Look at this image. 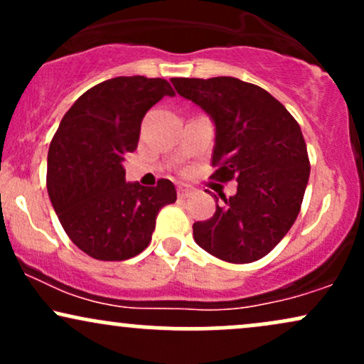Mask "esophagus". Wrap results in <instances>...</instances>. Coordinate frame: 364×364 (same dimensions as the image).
<instances>
[{"label": "esophagus", "mask_w": 364, "mask_h": 364, "mask_svg": "<svg viewBox=\"0 0 364 364\" xmlns=\"http://www.w3.org/2000/svg\"><path fill=\"white\" fill-rule=\"evenodd\" d=\"M193 193V188L188 186V185H179L178 186V196L179 198H186V196H190Z\"/></svg>", "instance_id": "1"}]
</instances>
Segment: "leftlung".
I'll use <instances>...</instances> for the list:
<instances>
[{
    "label": "left lung",
    "mask_w": 364,
    "mask_h": 364,
    "mask_svg": "<svg viewBox=\"0 0 364 364\" xmlns=\"http://www.w3.org/2000/svg\"><path fill=\"white\" fill-rule=\"evenodd\" d=\"M174 89L198 104L215 123L212 179H236L193 237L220 260L252 263L270 253L301 210L310 157L298 121L262 87L232 77L171 78Z\"/></svg>",
    "instance_id": "8db88e82"
}]
</instances>
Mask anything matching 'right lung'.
Returning a JSON list of instances; mask_svg holds the SVG:
<instances>
[{
	"instance_id": "right-lung-1",
	"label": "right lung",
	"mask_w": 364,
	"mask_h": 364,
	"mask_svg": "<svg viewBox=\"0 0 364 364\" xmlns=\"http://www.w3.org/2000/svg\"><path fill=\"white\" fill-rule=\"evenodd\" d=\"M174 95L164 78L116 77L94 85L63 116L48 154V191L58 219L83 253L121 262L147 248L156 217L176 202L169 179L124 181L121 162L139 145L154 104Z\"/></svg>"
}]
</instances>
